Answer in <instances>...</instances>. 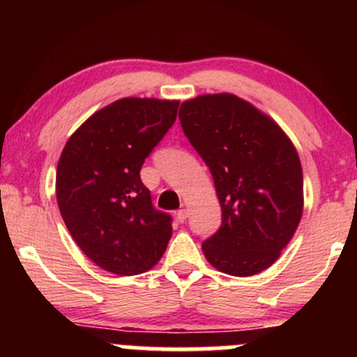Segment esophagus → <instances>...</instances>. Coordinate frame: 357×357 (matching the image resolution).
<instances>
[{
	"instance_id": "obj_1",
	"label": "esophagus",
	"mask_w": 357,
	"mask_h": 357,
	"mask_svg": "<svg viewBox=\"0 0 357 357\" xmlns=\"http://www.w3.org/2000/svg\"><path fill=\"white\" fill-rule=\"evenodd\" d=\"M188 215H190V211L186 208H181V210H178V213H176V218H178L179 223H184L188 220Z\"/></svg>"
}]
</instances>
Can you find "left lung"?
Listing matches in <instances>:
<instances>
[{
	"instance_id": "1",
	"label": "left lung",
	"mask_w": 357,
	"mask_h": 357,
	"mask_svg": "<svg viewBox=\"0 0 357 357\" xmlns=\"http://www.w3.org/2000/svg\"><path fill=\"white\" fill-rule=\"evenodd\" d=\"M179 121L210 167L221 206V227L202 243L206 260L235 277L268 268L302 216L296 147L272 119L231 93L184 102Z\"/></svg>"
}]
</instances>
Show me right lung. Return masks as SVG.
<instances>
[{"mask_svg": "<svg viewBox=\"0 0 357 357\" xmlns=\"http://www.w3.org/2000/svg\"><path fill=\"white\" fill-rule=\"evenodd\" d=\"M179 102L116 100L82 124L61 151L56 202L72 238L100 268L137 275L153 268L173 233L141 181L146 158L178 116Z\"/></svg>", "mask_w": 357, "mask_h": 357, "instance_id": "right-lung-1", "label": "right lung"}]
</instances>
